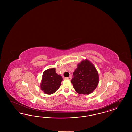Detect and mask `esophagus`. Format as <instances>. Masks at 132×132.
<instances>
[{"mask_svg":"<svg viewBox=\"0 0 132 132\" xmlns=\"http://www.w3.org/2000/svg\"><path fill=\"white\" fill-rule=\"evenodd\" d=\"M71 78H72V77L71 76H70L69 77H65V78H64L65 79H66V80H70L71 79Z\"/></svg>","mask_w":132,"mask_h":132,"instance_id":"1","label":"esophagus"}]
</instances>
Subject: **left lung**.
Wrapping results in <instances>:
<instances>
[{
	"label": "left lung",
	"instance_id": "8db88e82",
	"mask_svg": "<svg viewBox=\"0 0 132 132\" xmlns=\"http://www.w3.org/2000/svg\"><path fill=\"white\" fill-rule=\"evenodd\" d=\"M71 80L76 92L79 94H89L97 87L98 73L94 65L88 59L83 60L77 65Z\"/></svg>",
	"mask_w": 132,
	"mask_h": 132
}]
</instances>
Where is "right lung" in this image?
Instances as JSON below:
<instances>
[{"mask_svg": "<svg viewBox=\"0 0 132 132\" xmlns=\"http://www.w3.org/2000/svg\"><path fill=\"white\" fill-rule=\"evenodd\" d=\"M62 80L61 76L56 73L55 68L46 70L43 74L41 90L46 94H52L59 89Z\"/></svg>", "mask_w": 132, "mask_h": 132, "instance_id": "right-lung-1", "label": "right lung"}]
</instances>
